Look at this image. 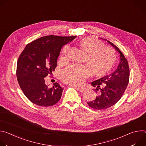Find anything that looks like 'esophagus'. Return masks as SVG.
I'll return each instance as SVG.
<instances>
[{"label": "esophagus", "instance_id": "obj_1", "mask_svg": "<svg viewBox=\"0 0 146 146\" xmlns=\"http://www.w3.org/2000/svg\"><path fill=\"white\" fill-rule=\"evenodd\" d=\"M73 87H74L75 88H76L79 92H83V91H84V88H83L78 87H76V86H73Z\"/></svg>", "mask_w": 146, "mask_h": 146}]
</instances>
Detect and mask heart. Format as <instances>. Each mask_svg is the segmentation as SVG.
Returning a JSON list of instances; mask_svg holds the SVG:
<instances>
[{"label":"heart","instance_id":"obj_1","mask_svg":"<svg viewBox=\"0 0 146 146\" xmlns=\"http://www.w3.org/2000/svg\"><path fill=\"white\" fill-rule=\"evenodd\" d=\"M79 46L87 54L84 62L88 66L71 65L62 70L59 74L60 79L68 84H81L84 78L90 74V70L95 77H103L110 71L116 60L115 50L113 48L105 47V43L97 38L85 37L79 41ZM68 46L62 49L61 60H68Z\"/></svg>","mask_w":146,"mask_h":146}]
</instances>
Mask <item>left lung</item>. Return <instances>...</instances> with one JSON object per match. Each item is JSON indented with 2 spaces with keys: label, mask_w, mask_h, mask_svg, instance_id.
I'll use <instances>...</instances> for the list:
<instances>
[{
  "label": "left lung",
  "mask_w": 146,
  "mask_h": 146,
  "mask_svg": "<svg viewBox=\"0 0 146 146\" xmlns=\"http://www.w3.org/2000/svg\"><path fill=\"white\" fill-rule=\"evenodd\" d=\"M108 41L120 54V62L113 73L91 82L96 88L94 91L96 92V97L87 103L95 110L106 109L114 105L122 96L129 80V67L127 58L115 45Z\"/></svg>",
  "instance_id": "8db88e82"
}]
</instances>
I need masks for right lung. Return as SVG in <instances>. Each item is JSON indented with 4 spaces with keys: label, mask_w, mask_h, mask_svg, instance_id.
<instances>
[{
    "label": "right lung",
    "mask_w": 146,
    "mask_h": 146,
    "mask_svg": "<svg viewBox=\"0 0 146 146\" xmlns=\"http://www.w3.org/2000/svg\"><path fill=\"white\" fill-rule=\"evenodd\" d=\"M76 36H46L28 44L20 54L16 75L19 86L25 96L39 106H52L60 99L62 88L58 82L49 88L45 77L57 65V58L62 46Z\"/></svg>",
    "instance_id": "right-lung-1"
}]
</instances>
